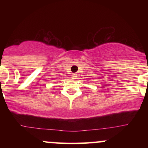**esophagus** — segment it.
<instances>
[{"instance_id":"1","label":"esophagus","mask_w":148,"mask_h":148,"mask_svg":"<svg viewBox=\"0 0 148 148\" xmlns=\"http://www.w3.org/2000/svg\"><path fill=\"white\" fill-rule=\"evenodd\" d=\"M72 79H76V74H72Z\"/></svg>"}]
</instances>
